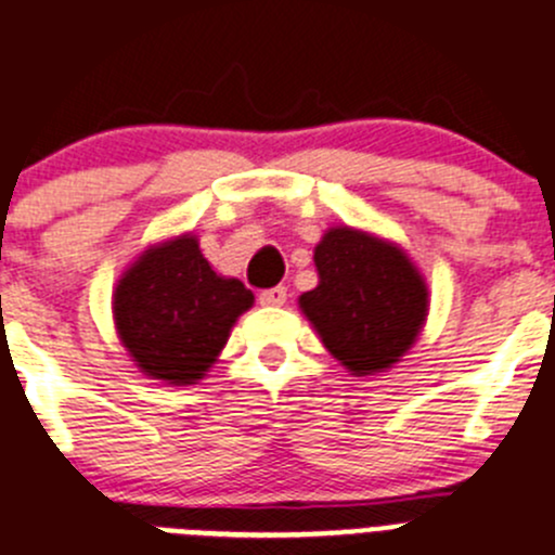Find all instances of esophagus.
I'll return each instance as SVG.
<instances>
[{"mask_svg": "<svg viewBox=\"0 0 555 555\" xmlns=\"http://www.w3.org/2000/svg\"><path fill=\"white\" fill-rule=\"evenodd\" d=\"M262 307H284L287 304V287H271L260 293Z\"/></svg>", "mask_w": 555, "mask_h": 555, "instance_id": "obj_1", "label": "esophagus"}]
</instances>
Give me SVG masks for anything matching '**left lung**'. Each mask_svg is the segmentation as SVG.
I'll list each match as a JSON object with an SVG mask.
<instances>
[{"instance_id":"8db88e82","label":"left lung","mask_w":555,"mask_h":555,"mask_svg":"<svg viewBox=\"0 0 555 555\" xmlns=\"http://www.w3.org/2000/svg\"><path fill=\"white\" fill-rule=\"evenodd\" d=\"M318 287L298 298L304 318L350 375L388 372L416 345L429 289L405 248L356 227H328L314 246Z\"/></svg>"}]
</instances>
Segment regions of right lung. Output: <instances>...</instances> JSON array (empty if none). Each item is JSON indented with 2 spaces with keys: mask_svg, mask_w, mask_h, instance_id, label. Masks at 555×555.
<instances>
[{
  "mask_svg": "<svg viewBox=\"0 0 555 555\" xmlns=\"http://www.w3.org/2000/svg\"><path fill=\"white\" fill-rule=\"evenodd\" d=\"M251 307V289L216 273L194 232L144 248L112 295L122 348L139 372L169 386L199 383Z\"/></svg>",
  "mask_w": 555,
  "mask_h": 555,
  "instance_id": "right-lung-1",
  "label": "right lung"
}]
</instances>
